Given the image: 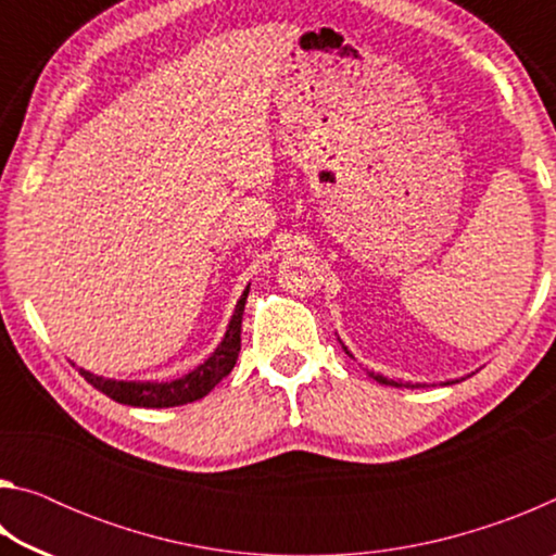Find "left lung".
<instances>
[{
  "instance_id": "8db88e82",
  "label": "left lung",
  "mask_w": 556,
  "mask_h": 556,
  "mask_svg": "<svg viewBox=\"0 0 556 556\" xmlns=\"http://www.w3.org/2000/svg\"><path fill=\"white\" fill-rule=\"evenodd\" d=\"M343 348H345V345H343ZM345 353L353 357V353H351V351H348V348H345ZM368 375H370V378H372V380H378V382H382V384H392V388H409V382H397V380H388V378H382V375H375V372H368ZM451 382H454V380H451ZM456 382H458V380H456ZM412 388H414V384H412Z\"/></svg>"
}]
</instances>
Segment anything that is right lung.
Instances as JSON below:
<instances>
[{"label":"right lung","instance_id":"right-lung-1","mask_svg":"<svg viewBox=\"0 0 556 556\" xmlns=\"http://www.w3.org/2000/svg\"><path fill=\"white\" fill-rule=\"evenodd\" d=\"M248 294H250V287L242 291L220 345L215 348L208 361L201 363L199 368L191 370L188 375H184V378L168 380V382H154V380L139 382V380H110L83 368L78 370L83 378L92 384V388L105 392L110 400H115L119 404H129V407L162 409V407H178V404L201 400L235 368V361H238V353H240L242 312H244Z\"/></svg>","mask_w":556,"mask_h":556}]
</instances>
